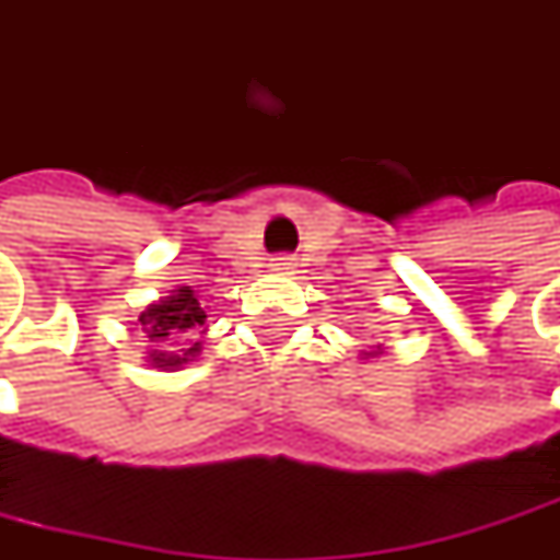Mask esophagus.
<instances>
[{"label":"esophagus","instance_id":"obj_1","mask_svg":"<svg viewBox=\"0 0 560 560\" xmlns=\"http://www.w3.org/2000/svg\"><path fill=\"white\" fill-rule=\"evenodd\" d=\"M269 266H272V272H288L294 262H291V257H272V262H269Z\"/></svg>","mask_w":560,"mask_h":560}]
</instances>
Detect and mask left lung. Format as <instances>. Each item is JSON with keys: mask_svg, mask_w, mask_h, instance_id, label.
I'll list each match as a JSON object with an SVG mask.
<instances>
[{"mask_svg": "<svg viewBox=\"0 0 560 560\" xmlns=\"http://www.w3.org/2000/svg\"><path fill=\"white\" fill-rule=\"evenodd\" d=\"M359 357H362V359H381V357H384V347L377 343V347H372V350H362Z\"/></svg>", "mask_w": 560, "mask_h": 560, "instance_id": "1", "label": "left lung"}]
</instances>
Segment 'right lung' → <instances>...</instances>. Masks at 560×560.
I'll list each match as a JSON object with an SVG mask.
<instances>
[{"label":"right lung","mask_w":560,"mask_h":560,"mask_svg":"<svg viewBox=\"0 0 560 560\" xmlns=\"http://www.w3.org/2000/svg\"><path fill=\"white\" fill-rule=\"evenodd\" d=\"M139 325L148 338L145 362L151 369L176 372L201 357L198 335L207 331V310L188 284L170 291V298L148 303Z\"/></svg>","instance_id":"1"}]
</instances>
